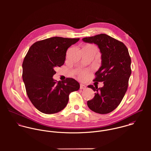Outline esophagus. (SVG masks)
I'll return each instance as SVG.
<instances>
[{"label": "esophagus", "mask_w": 151, "mask_h": 151, "mask_svg": "<svg viewBox=\"0 0 151 151\" xmlns=\"http://www.w3.org/2000/svg\"><path fill=\"white\" fill-rule=\"evenodd\" d=\"M86 86H85V85H84V84H80V89H86Z\"/></svg>", "instance_id": "34e87169"}]
</instances>
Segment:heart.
<instances>
[{"mask_svg": "<svg viewBox=\"0 0 151 151\" xmlns=\"http://www.w3.org/2000/svg\"><path fill=\"white\" fill-rule=\"evenodd\" d=\"M87 74H88V72L87 71H85V70H80L78 71V77L80 79H84L86 77V76H87Z\"/></svg>", "mask_w": 151, "mask_h": 151, "instance_id": "heart-1", "label": "heart"}]
</instances>
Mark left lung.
Returning <instances> with one entry per match:
<instances>
[{
  "mask_svg": "<svg viewBox=\"0 0 151 151\" xmlns=\"http://www.w3.org/2000/svg\"><path fill=\"white\" fill-rule=\"evenodd\" d=\"M83 41L98 46L102 53V65L93 81L104 84L99 88L88 86L96 93L92 99L88 101L87 105L95 113L107 114L119 105L127 90L131 73L128 49L122 42L105 34L84 38Z\"/></svg>",
  "mask_w": 151,
  "mask_h": 151,
  "instance_id": "1",
  "label": "left lung"
}]
</instances>
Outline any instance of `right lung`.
I'll use <instances>...</instances> for the list:
<instances>
[{"label":"right lung","mask_w":151,"mask_h":151,"mask_svg":"<svg viewBox=\"0 0 151 151\" xmlns=\"http://www.w3.org/2000/svg\"><path fill=\"white\" fill-rule=\"evenodd\" d=\"M80 38L55 37L34 43L22 63V80L27 94L41 112L53 114L66 106L69 95L78 91L80 84L72 78L53 80L55 68L64 65L67 49Z\"/></svg>","instance_id":"obj_1"}]
</instances>
